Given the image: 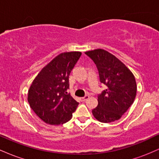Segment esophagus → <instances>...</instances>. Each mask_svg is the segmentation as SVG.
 Returning a JSON list of instances; mask_svg holds the SVG:
<instances>
[{
    "label": "esophagus",
    "instance_id": "1",
    "mask_svg": "<svg viewBox=\"0 0 159 159\" xmlns=\"http://www.w3.org/2000/svg\"><path fill=\"white\" fill-rule=\"evenodd\" d=\"M89 97H90V96H89L88 95H87V96H85L84 97H81V98H80V100H81V102H84V101H86V100L88 99Z\"/></svg>",
    "mask_w": 159,
    "mask_h": 159
}]
</instances>
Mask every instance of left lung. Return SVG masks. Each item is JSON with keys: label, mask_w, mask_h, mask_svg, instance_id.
I'll use <instances>...</instances> for the list:
<instances>
[{"label": "left lung", "mask_w": 159, "mask_h": 159, "mask_svg": "<svg viewBox=\"0 0 159 159\" xmlns=\"http://www.w3.org/2000/svg\"><path fill=\"white\" fill-rule=\"evenodd\" d=\"M98 69L99 81L106 89L98 95V105L92 111L102 123L120 119L134 101L137 85L134 76L116 57L103 49L85 52Z\"/></svg>", "instance_id": "1"}]
</instances>
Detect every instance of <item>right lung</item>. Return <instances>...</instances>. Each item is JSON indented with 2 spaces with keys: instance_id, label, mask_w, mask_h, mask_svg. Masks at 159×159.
<instances>
[{
  "instance_id": "add662e5",
  "label": "right lung",
  "mask_w": 159,
  "mask_h": 159,
  "mask_svg": "<svg viewBox=\"0 0 159 159\" xmlns=\"http://www.w3.org/2000/svg\"><path fill=\"white\" fill-rule=\"evenodd\" d=\"M81 52L57 56L38 74L28 91L27 100L34 113L45 123L61 125L71 120L78 103L67 93L69 76Z\"/></svg>"
}]
</instances>
